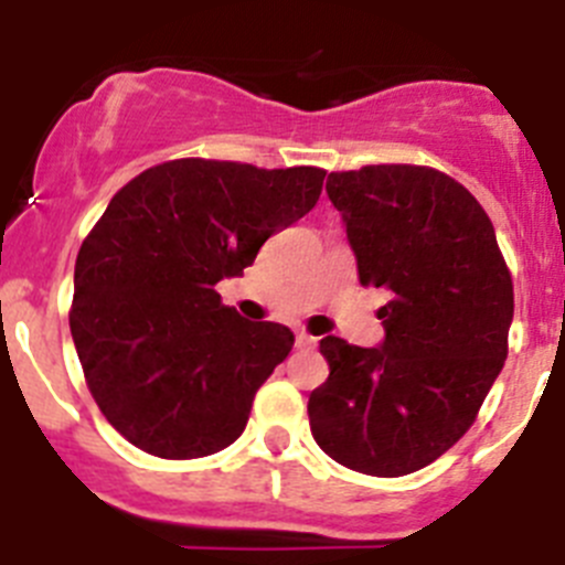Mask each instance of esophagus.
Instances as JSON below:
<instances>
[{"instance_id":"obj_1","label":"esophagus","mask_w":565,"mask_h":565,"mask_svg":"<svg viewBox=\"0 0 565 565\" xmlns=\"http://www.w3.org/2000/svg\"><path fill=\"white\" fill-rule=\"evenodd\" d=\"M296 347H298V350H316L318 338L316 335H307V332H298V335H296Z\"/></svg>"}]
</instances>
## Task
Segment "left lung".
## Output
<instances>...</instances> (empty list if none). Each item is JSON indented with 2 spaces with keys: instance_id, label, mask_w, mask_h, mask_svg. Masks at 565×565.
Returning a JSON list of instances; mask_svg holds the SVG:
<instances>
[{
  "instance_id": "obj_1",
  "label": "left lung",
  "mask_w": 565,
  "mask_h": 565,
  "mask_svg": "<svg viewBox=\"0 0 565 565\" xmlns=\"http://www.w3.org/2000/svg\"><path fill=\"white\" fill-rule=\"evenodd\" d=\"M364 287L390 292L381 347L321 338L310 429L352 472L401 478L458 444L509 352L514 289L487 210L435 167L330 173Z\"/></svg>"
}]
</instances>
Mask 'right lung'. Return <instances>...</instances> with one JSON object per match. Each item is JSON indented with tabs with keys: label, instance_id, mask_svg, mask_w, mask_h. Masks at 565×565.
<instances>
[{
	"label": "right lung",
	"instance_id": "1",
	"mask_svg": "<svg viewBox=\"0 0 565 565\" xmlns=\"http://www.w3.org/2000/svg\"><path fill=\"white\" fill-rule=\"evenodd\" d=\"M327 170L173 159L127 181L76 255L71 335L102 415L141 452L193 460L244 431L296 335L224 307L269 235L316 207Z\"/></svg>",
	"mask_w": 565,
	"mask_h": 565
}]
</instances>
